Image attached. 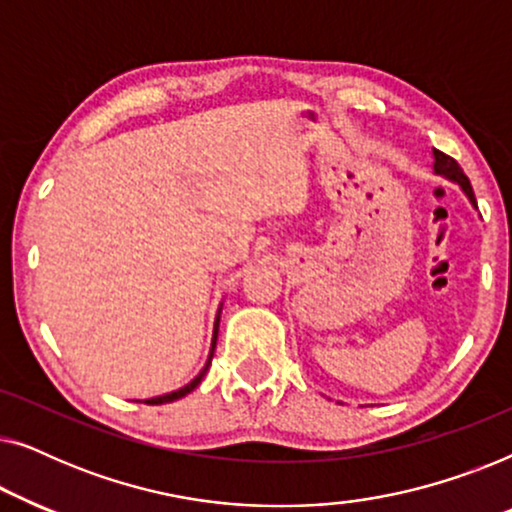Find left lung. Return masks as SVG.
Masks as SVG:
<instances>
[{
  "instance_id": "left-lung-1",
  "label": "left lung",
  "mask_w": 512,
  "mask_h": 512,
  "mask_svg": "<svg viewBox=\"0 0 512 512\" xmlns=\"http://www.w3.org/2000/svg\"><path fill=\"white\" fill-rule=\"evenodd\" d=\"M433 172L440 174V177L454 181V184H459L461 191L466 193V198L471 200V205L478 209V202H475V193H473L471 181H468V177L464 174V170H461V167H459L457 160L450 158V156H445L443 151L433 149Z\"/></svg>"
}]
</instances>
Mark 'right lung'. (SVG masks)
Returning <instances> with one entry per match:
<instances>
[{
    "mask_svg": "<svg viewBox=\"0 0 512 512\" xmlns=\"http://www.w3.org/2000/svg\"><path fill=\"white\" fill-rule=\"evenodd\" d=\"M219 321H221V307H219V314H216V319H214V333H212V347H209V356H207V363H205V368L200 370L198 375L193 377L191 382L186 384V387H181V389H177V391H170V394H163V396H156V398H146L144 403H149V405H163V403H172V401H179V398H184L186 394H191V391L198 387V384L202 382V377H205V373L209 370V363H212V356H214V349H216V338H219Z\"/></svg>",
    "mask_w": 512,
    "mask_h": 512,
    "instance_id": "1",
    "label": "right lung"
}]
</instances>
